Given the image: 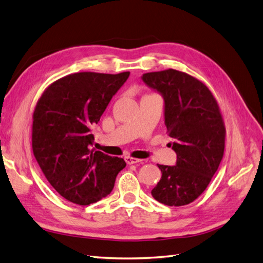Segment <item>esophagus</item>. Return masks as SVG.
<instances>
[{
    "label": "esophagus",
    "instance_id": "esophagus-1",
    "mask_svg": "<svg viewBox=\"0 0 263 263\" xmlns=\"http://www.w3.org/2000/svg\"><path fill=\"white\" fill-rule=\"evenodd\" d=\"M141 161L140 159H136V158H131V157H125V162L127 164H137V163H140Z\"/></svg>",
    "mask_w": 263,
    "mask_h": 263
}]
</instances>
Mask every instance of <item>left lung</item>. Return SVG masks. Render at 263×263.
<instances>
[{"label": "left lung", "mask_w": 263, "mask_h": 263, "mask_svg": "<svg viewBox=\"0 0 263 263\" xmlns=\"http://www.w3.org/2000/svg\"><path fill=\"white\" fill-rule=\"evenodd\" d=\"M141 79L163 98L164 124L177 153L176 165H158L162 177L151 194L165 205L189 204L206 189L223 158L219 105L203 83L184 72L169 69Z\"/></svg>", "instance_id": "8db88e82"}]
</instances>
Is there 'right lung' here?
I'll use <instances>...</instances> for the list:
<instances>
[{"instance_id":"add662e5","label":"right lung","mask_w":263,"mask_h":263,"mask_svg":"<svg viewBox=\"0 0 263 263\" xmlns=\"http://www.w3.org/2000/svg\"><path fill=\"white\" fill-rule=\"evenodd\" d=\"M130 72H81L53 82L33 113L32 149L50 184L61 196L89 205L113 190L123 159L92 149L91 129Z\"/></svg>"}]
</instances>
